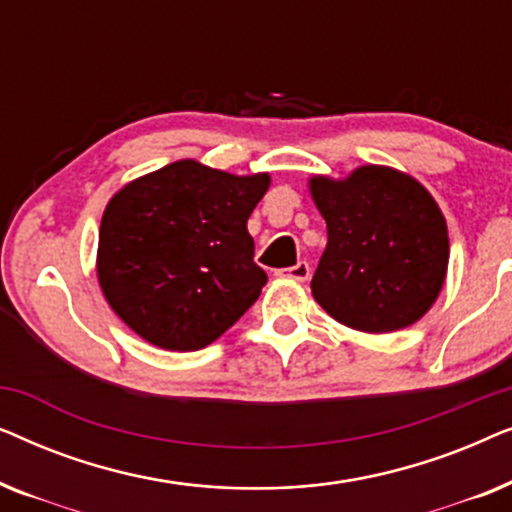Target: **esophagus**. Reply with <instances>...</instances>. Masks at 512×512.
<instances>
[{"mask_svg":"<svg viewBox=\"0 0 512 512\" xmlns=\"http://www.w3.org/2000/svg\"><path fill=\"white\" fill-rule=\"evenodd\" d=\"M310 263L307 261H298L293 268H286L279 272V277H286V279H293V282H307L310 279Z\"/></svg>","mask_w":512,"mask_h":512,"instance_id":"esophagus-1","label":"esophagus"}]
</instances>
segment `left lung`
I'll return each mask as SVG.
<instances>
[{"instance_id": "obj_1", "label": "left lung", "mask_w": 512, "mask_h": 512, "mask_svg": "<svg viewBox=\"0 0 512 512\" xmlns=\"http://www.w3.org/2000/svg\"><path fill=\"white\" fill-rule=\"evenodd\" d=\"M328 242L312 296L335 321L363 333H391L431 310L450 263L447 223L415 177L361 165L345 179L307 181Z\"/></svg>"}]
</instances>
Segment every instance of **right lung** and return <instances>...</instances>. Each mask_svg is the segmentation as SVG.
Instances as JSON below:
<instances>
[{
    "label": "right lung",
    "instance_id": "1",
    "mask_svg": "<svg viewBox=\"0 0 512 512\" xmlns=\"http://www.w3.org/2000/svg\"><path fill=\"white\" fill-rule=\"evenodd\" d=\"M270 174H230L177 160L111 195L97 242V282L139 338L195 352L221 338L261 296L247 221Z\"/></svg>",
    "mask_w": 512,
    "mask_h": 512
}]
</instances>
